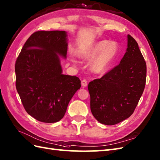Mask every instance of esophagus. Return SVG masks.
Instances as JSON below:
<instances>
[{
  "label": "esophagus",
  "mask_w": 160,
  "mask_h": 160,
  "mask_svg": "<svg viewBox=\"0 0 160 160\" xmlns=\"http://www.w3.org/2000/svg\"><path fill=\"white\" fill-rule=\"evenodd\" d=\"M81 84H82V86L84 87H86L87 86V80H85V79L82 80Z\"/></svg>",
  "instance_id": "1"
}]
</instances>
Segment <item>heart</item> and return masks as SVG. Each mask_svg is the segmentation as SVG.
<instances>
[{
  "instance_id": "1",
  "label": "heart",
  "mask_w": 160,
  "mask_h": 160,
  "mask_svg": "<svg viewBox=\"0 0 160 160\" xmlns=\"http://www.w3.org/2000/svg\"><path fill=\"white\" fill-rule=\"evenodd\" d=\"M119 46L116 42L101 40L82 51L80 55L85 59L95 57L91 62V69L96 73H103L112 65L118 55ZM73 62L75 61L73 60Z\"/></svg>"
}]
</instances>
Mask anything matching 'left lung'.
I'll return each mask as SVG.
<instances>
[{
    "instance_id": "left-lung-1",
    "label": "left lung",
    "mask_w": 160,
    "mask_h": 160,
    "mask_svg": "<svg viewBox=\"0 0 160 160\" xmlns=\"http://www.w3.org/2000/svg\"><path fill=\"white\" fill-rule=\"evenodd\" d=\"M146 77V62L138 44L128 35L127 50L119 65L88 85L94 117L107 125L129 118L142 95Z\"/></svg>"
}]
</instances>
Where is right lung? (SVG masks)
Instances as JSON below:
<instances>
[{"instance_id": "right-lung-1", "label": "right lung", "mask_w": 160, "mask_h": 160, "mask_svg": "<svg viewBox=\"0 0 160 160\" xmlns=\"http://www.w3.org/2000/svg\"><path fill=\"white\" fill-rule=\"evenodd\" d=\"M67 32H35L22 48L15 65L16 87L25 110L43 122L60 121L80 88V80L62 73L59 56L66 58Z\"/></svg>"}]
</instances>
